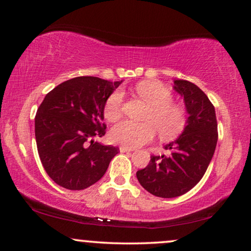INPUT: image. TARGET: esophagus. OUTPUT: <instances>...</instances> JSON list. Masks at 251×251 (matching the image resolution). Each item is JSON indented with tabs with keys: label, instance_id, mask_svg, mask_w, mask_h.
I'll list each match as a JSON object with an SVG mask.
<instances>
[{
	"label": "esophagus",
	"instance_id": "1",
	"mask_svg": "<svg viewBox=\"0 0 251 251\" xmlns=\"http://www.w3.org/2000/svg\"><path fill=\"white\" fill-rule=\"evenodd\" d=\"M132 151H135V149H131V147H126V146H120V152L121 153L132 152Z\"/></svg>",
	"mask_w": 251,
	"mask_h": 251
}]
</instances>
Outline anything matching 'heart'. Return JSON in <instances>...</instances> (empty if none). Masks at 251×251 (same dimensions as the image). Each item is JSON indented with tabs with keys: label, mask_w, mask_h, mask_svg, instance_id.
<instances>
[{
	"label": "heart",
	"mask_w": 251,
	"mask_h": 251,
	"mask_svg": "<svg viewBox=\"0 0 251 251\" xmlns=\"http://www.w3.org/2000/svg\"><path fill=\"white\" fill-rule=\"evenodd\" d=\"M136 92L147 104L144 122L125 120L113 126L109 132L114 143L126 147H138L152 140L155 128L161 137L170 138L179 133L186 123V114L179 105L173 102V94L159 81H142L136 85ZM123 95L115 90L108 96L104 106V115L108 121H116L122 114Z\"/></svg>",
	"instance_id": "heart-1"
}]
</instances>
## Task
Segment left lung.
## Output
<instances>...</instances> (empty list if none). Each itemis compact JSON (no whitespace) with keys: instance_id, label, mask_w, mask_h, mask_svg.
Returning <instances> with one entry per match:
<instances>
[{"instance_id":"8db88e82","label":"left lung","mask_w":251,"mask_h":251,"mask_svg":"<svg viewBox=\"0 0 251 251\" xmlns=\"http://www.w3.org/2000/svg\"><path fill=\"white\" fill-rule=\"evenodd\" d=\"M174 89L184 98L188 114L184 131L164 146L168 155H152L147 167L136 174L147 192L166 199L187 193L201 180L218 139L215 107L207 95L186 80H175Z\"/></svg>"}]
</instances>
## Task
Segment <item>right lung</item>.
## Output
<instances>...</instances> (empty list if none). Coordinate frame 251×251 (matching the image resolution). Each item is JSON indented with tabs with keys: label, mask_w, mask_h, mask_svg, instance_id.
Returning a JSON list of instances; mask_svg holds the SVG:
<instances>
[{
	"label": "right lung",
	"mask_w": 251,
	"mask_h": 251,
	"mask_svg": "<svg viewBox=\"0 0 251 251\" xmlns=\"http://www.w3.org/2000/svg\"><path fill=\"white\" fill-rule=\"evenodd\" d=\"M122 81L78 76L57 85L43 99L35 115L40 160L59 186L84 190L100 179L118 147L101 145L105 135L104 106Z\"/></svg>",
	"instance_id": "obj_1"
}]
</instances>
